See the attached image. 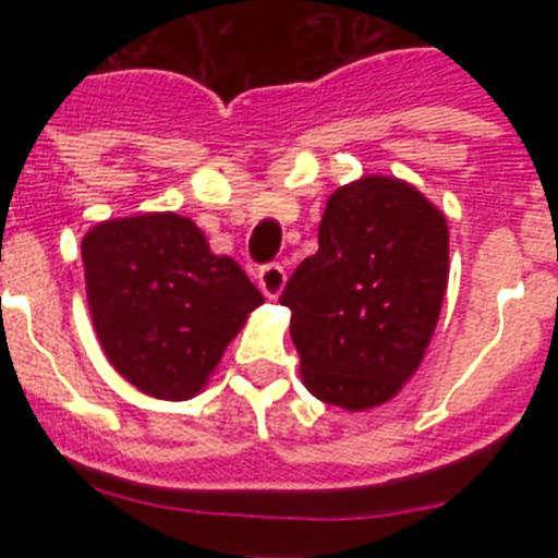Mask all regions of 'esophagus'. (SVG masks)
I'll return each instance as SVG.
<instances>
[{
  "label": "esophagus",
  "mask_w": 558,
  "mask_h": 558,
  "mask_svg": "<svg viewBox=\"0 0 558 558\" xmlns=\"http://www.w3.org/2000/svg\"><path fill=\"white\" fill-rule=\"evenodd\" d=\"M284 282H288V274H284V268L279 263H268L256 270V284H259V290L268 299H276V295L282 293Z\"/></svg>",
  "instance_id": "1"
}]
</instances>
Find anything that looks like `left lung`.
Instances as JSON below:
<instances>
[{"label":"left lung","instance_id":"1","mask_svg":"<svg viewBox=\"0 0 558 558\" xmlns=\"http://www.w3.org/2000/svg\"><path fill=\"white\" fill-rule=\"evenodd\" d=\"M447 263L445 215L411 184L372 175L329 195L318 251L279 299L307 391L347 411L391 399L425 357Z\"/></svg>","mask_w":558,"mask_h":558}]
</instances>
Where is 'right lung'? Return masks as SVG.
Returning <instances> with one entry per match:
<instances>
[{"label":"right lung","mask_w":558,"mask_h":558,"mask_svg":"<svg viewBox=\"0 0 558 558\" xmlns=\"http://www.w3.org/2000/svg\"><path fill=\"white\" fill-rule=\"evenodd\" d=\"M83 268L111 366L159 399L195 397L265 302L231 256L211 254L198 226L172 211L95 226Z\"/></svg>","instance_id":"1"}]
</instances>
